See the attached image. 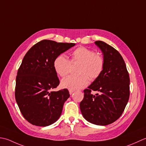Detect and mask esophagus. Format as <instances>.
Here are the masks:
<instances>
[{"label":"esophagus","instance_id":"1","mask_svg":"<svg viewBox=\"0 0 146 146\" xmlns=\"http://www.w3.org/2000/svg\"><path fill=\"white\" fill-rule=\"evenodd\" d=\"M74 92V90H69V94L71 95Z\"/></svg>","mask_w":146,"mask_h":146}]
</instances>
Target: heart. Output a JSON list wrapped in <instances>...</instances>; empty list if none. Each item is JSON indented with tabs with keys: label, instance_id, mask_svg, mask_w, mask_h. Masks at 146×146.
I'll use <instances>...</instances> for the list:
<instances>
[{
	"label": "heart",
	"instance_id": "obj_1",
	"mask_svg": "<svg viewBox=\"0 0 146 146\" xmlns=\"http://www.w3.org/2000/svg\"><path fill=\"white\" fill-rule=\"evenodd\" d=\"M79 62L77 75H70L65 77L61 81L62 88L69 90H79L87 86L89 77L91 80L96 79L102 73L105 62L102 56L84 46H79L71 54V62ZM71 63L64 54L56 56L53 62V68L56 73L64 77L69 72Z\"/></svg>",
	"mask_w": 146,
	"mask_h": 146
}]
</instances>
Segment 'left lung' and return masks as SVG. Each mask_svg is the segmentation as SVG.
I'll return each mask as SVG.
<instances>
[{
	"mask_svg": "<svg viewBox=\"0 0 146 146\" xmlns=\"http://www.w3.org/2000/svg\"><path fill=\"white\" fill-rule=\"evenodd\" d=\"M95 44L102 51L105 65L101 75L84 90L80 109L89 122L106 125L123 113L129 99L130 78L125 63L117 50L102 41ZM92 90L100 94L92 95Z\"/></svg>",
	"mask_w": 146,
	"mask_h": 146,
	"instance_id": "8db88e82",
	"label": "left lung"
}]
</instances>
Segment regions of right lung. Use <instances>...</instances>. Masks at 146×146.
I'll return each instance as SVG.
<instances>
[{
	"mask_svg": "<svg viewBox=\"0 0 146 146\" xmlns=\"http://www.w3.org/2000/svg\"><path fill=\"white\" fill-rule=\"evenodd\" d=\"M75 44L43 40L24 56L16 76L15 98L23 116L32 125L48 126L60 117L70 94L67 89L50 91L60 83L53 62Z\"/></svg>",
	"mask_w": 146,
	"mask_h": 146,
	"instance_id": "1",
	"label": "right lung"
}]
</instances>
